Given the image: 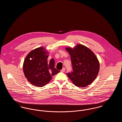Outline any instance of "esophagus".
Listing matches in <instances>:
<instances>
[{"label":"esophagus","mask_w":122,"mask_h":122,"mask_svg":"<svg viewBox=\"0 0 122 122\" xmlns=\"http://www.w3.org/2000/svg\"><path fill=\"white\" fill-rule=\"evenodd\" d=\"M65 68H63L62 69V70H61V71L62 72H64V71H65Z\"/></svg>","instance_id":"1"}]
</instances>
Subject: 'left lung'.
I'll use <instances>...</instances> for the list:
<instances>
[{"label": "left lung", "mask_w": 122, "mask_h": 122, "mask_svg": "<svg viewBox=\"0 0 122 122\" xmlns=\"http://www.w3.org/2000/svg\"><path fill=\"white\" fill-rule=\"evenodd\" d=\"M65 49L70 55L73 71L67 73L70 80L77 87L91 84L98 75L100 64L93 52L86 46L78 44L74 48Z\"/></svg>", "instance_id": "left-lung-1"}]
</instances>
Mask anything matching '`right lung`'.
<instances>
[{
    "mask_svg": "<svg viewBox=\"0 0 122 122\" xmlns=\"http://www.w3.org/2000/svg\"><path fill=\"white\" fill-rule=\"evenodd\" d=\"M43 47L29 52L25 59L23 69L25 77L33 86L42 87L52 79V76L60 72L54 68V60L47 62L48 55Z\"/></svg>",
    "mask_w": 122,
    "mask_h": 122,
    "instance_id": "add662e5",
    "label": "right lung"
}]
</instances>
